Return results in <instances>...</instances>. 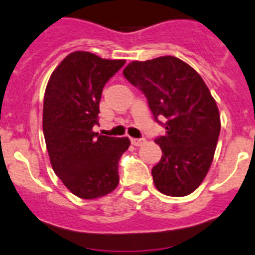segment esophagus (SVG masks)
Returning a JSON list of instances; mask_svg holds the SVG:
<instances>
[{
    "instance_id": "34e87169",
    "label": "esophagus",
    "mask_w": 255,
    "mask_h": 255,
    "mask_svg": "<svg viewBox=\"0 0 255 255\" xmlns=\"http://www.w3.org/2000/svg\"><path fill=\"white\" fill-rule=\"evenodd\" d=\"M130 143L133 146H141L145 143V138H130Z\"/></svg>"
}]
</instances>
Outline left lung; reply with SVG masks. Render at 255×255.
Returning a JSON list of instances; mask_svg holds the SVG:
<instances>
[{"label": "left lung", "instance_id": "obj_1", "mask_svg": "<svg viewBox=\"0 0 255 255\" xmlns=\"http://www.w3.org/2000/svg\"><path fill=\"white\" fill-rule=\"evenodd\" d=\"M123 74L145 94L155 119L165 118V134L155 140L163 151L151 170L155 187L168 196L190 195L204 181L220 136V112L209 88L174 56L132 61Z\"/></svg>", "mask_w": 255, "mask_h": 255}]
</instances>
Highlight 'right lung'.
I'll return each mask as SVG.
<instances>
[{
  "label": "right lung",
  "instance_id": "right-lung-1",
  "mask_svg": "<svg viewBox=\"0 0 255 255\" xmlns=\"http://www.w3.org/2000/svg\"><path fill=\"white\" fill-rule=\"evenodd\" d=\"M125 63L74 51L56 66L46 86L42 127L51 165L78 198H101L119 183L118 163L129 138L103 136L92 128L99 125L104 86Z\"/></svg>",
  "mask_w": 255,
  "mask_h": 255
}]
</instances>
